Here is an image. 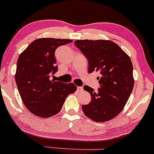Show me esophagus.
<instances>
[{"mask_svg":"<svg viewBox=\"0 0 154 154\" xmlns=\"http://www.w3.org/2000/svg\"><path fill=\"white\" fill-rule=\"evenodd\" d=\"M77 91H78L79 92H82L83 88L82 87H77Z\"/></svg>","mask_w":154,"mask_h":154,"instance_id":"34e87169","label":"esophagus"}]
</instances>
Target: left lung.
<instances>
[{
	"label": "left lung",
	"mask_w": 154,
	"mask_h": 154,
	"mask_svg": "<svg viewBox=\"0 0 154 154\" xmlns=\"http://www.w3.org/2000/svg\"><path fill=\"white\" fill-rule=\"evenodd\" d=\"M75 45L89 62L88 72H99L98 92L89 86L91 103L82 106L83 113L96 122L114 119L122 111L134 86L133 66L129 56L117 44L105 40H77Z\"/></svg>",
	"instance_id": "1"
}]
</instances>
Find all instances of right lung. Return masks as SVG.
I'll use <instances>...</instances> for the list:
<instances>
[{"label":"right lung","instance_id":"1","mask_svg":"<svg viewBox=\"0 0 154 154\" xmlns=\"http://www.w3.org/2000/svg\"><path fill=\"white\" fill-rule=\"evenodd\" d=\"M70 39L39 38L19 55L15 80L22 102L31 113L48 118L61 111L66 97L77 91L73 83L51 80L57 72L55 51Z\"/></svg>","mask_w":154,"mask_h":154}]
</instances>
